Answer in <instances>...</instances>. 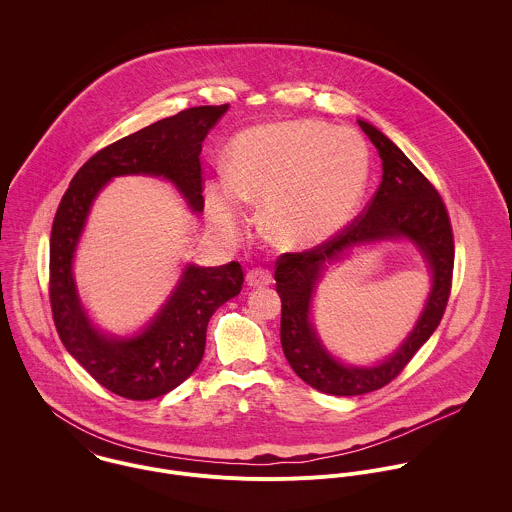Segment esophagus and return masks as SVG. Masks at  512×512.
Masks as SVG:
<instances>
[{"instance_id":"34e87169","label":"esophagus","mask_w":512,"mask_h":512,"mask_svg":"<svg viewBox=\"0 0 512 512\" xmlns=\"http://www.w3.org/2000/svg\"><path fill=\"white\" fill-rule=\"evenodd\" d=\"M246 282L250 288H262V286H270L272 284V272L266 268H252L246 274Z\"/></svg>"}]
</instances>
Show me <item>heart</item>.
I'll return each mask as SVG.
<instances>
[{"label": "heart", "mask_w": 512, "mask_h": 512, "mask_svg": "<svg viewBox=\"0 0 512 512\" xmlns=\"http://www.w3.org/2000/svg\"><path fill=\"white\" fill-rule=\"evenodd\" d=\"M370 151L351 128L317 120L260 126L230 147L228 179L207 193L213 220L234 230L240 199L264 201V226L284 246L327 240L355 215L368 183Z\"/></svg>", "instance_id": "obj_1"}]
</instances>
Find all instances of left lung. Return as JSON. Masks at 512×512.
<instances>
[{
  "label": "left lung",
  "instance_id": "1",
  "mask_svg": "<svg viewBox=\"0 0 512 512\" xmlns=\"http://www.w3.org/2000/svg\"><path fill=\"white\" fill-rule=\"evenodd\" d=\"M382 159V181L365 209L321 244L286 252L276 262V290L282 297L280 339L293 372L333 396H359L390 384L438 329L453 280V230L445 203L430 179L374 126L359 120ZM410 237L435 274L427 309L411 337L388 362L370 369L337 364L321 347L308 323V303L325 263L355 243L380 237Z\"/></svg>",
  "mask_w": 512,
  "mask_h": 512
}]
</instances>
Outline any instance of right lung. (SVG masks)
Returning a JSON list of instances; mask_svg holds the SVG:
<instances>
[{"instance_id": "right-lung-1", "label": "right lung", "mask_w": 512, "mask_h": 512, "mask_svg": "<svg viewBox=\"0 0 512 512\" xmlns=\"http://www.w3.org/2000/svg\"><path fill=\"white\" fill-rule=\"evenodd\" d=\"M228 110L195 106L163 118L96 151L73 177L51 228L49 301L57 333L67 351L106 390L128 400H151L187 380L205 353L213 313L238 295L244 272L238 262L219 268L189 266L179 288L146 331L116 341L94 331L74 290L71 262L88 209L116 175L146 173L173 181L193 211L205 207L201 146Z\"/></svg>"}]
</instances>
